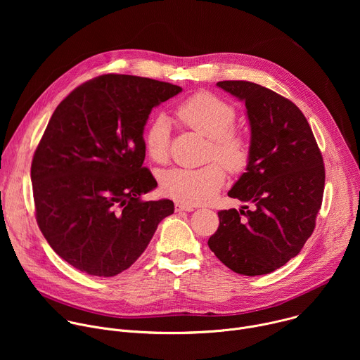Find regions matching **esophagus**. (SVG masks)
<instances>
[{"label": "esophagus", "instance_id": "34e87169", "mask_svg": "<svg viewBox=\"0 0 360 360\" xmlns=\"http://www.w3.org/2000/svg\"><path fill=\"white\" fill-rule=\"evenodd\" d=\"M175 210L179 212V211H185V212H192L195 210V207H192V205H188V203H184V202H176L175 203Z\"/></svg>", "mask_w": 360, "mask_h": 360}]
</instances>
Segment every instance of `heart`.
<instances>
[{"mask_svg":"<svg viewBox=\"0 0 360 360\" xmlns=\"http://www.w3.org/2000/svg\"><path fill=\"white\" fill-rule=\"evenodd\" d=\"M179 121L210 139L208 158L218 160L231 172H240L250 160V143L245 134L233 128L236 110L226 99L211 94L198 92L176 108ZM169 120L165 115L153 118L145 129V150L148 157L162 164L169 155ZM219 162L202 168H174L161 175V189L165 195L198 205L211 200L225 182V169Z\"/></svg>","mask_w":360,"mask_h":360,"instance_id":"obj_1","label":"heart"}]
</instances>
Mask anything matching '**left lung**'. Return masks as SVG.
Here are the masks:
<instances>
[{"label": "left lung", "instance_id": "1", "mask_svg": "<svg viewBox=\"0 0 360 360\" xmlns=\"http://www.w3.org/2000/svg\"><path fill=\"white\" fill-rule=\"evenodd\" d=\"M217 85L246 107L250 160L228 195L250 207L219 211L208 245L236 274H271L295 258L315 229L325 189L322 153L304 115L288 98L249 81Z\"/></svg>", "mask_w": 360, "mask_h": 360}]
</instances>
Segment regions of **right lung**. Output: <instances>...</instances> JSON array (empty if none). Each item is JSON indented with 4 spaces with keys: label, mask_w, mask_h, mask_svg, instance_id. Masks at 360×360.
I'll return each mask as SVG.
<instances>
[{
    "label": "right lung",
    "mask_w": 360,
    "mask_h": 360,
    "mask_svg": "<svg viewBox=\"0 0 360 360\" xmlns=\"http://www.w3.org/2000/svg\"><path fill=\"white\" fill-rule=\"evenodd\" d=\"M181 86L107 74L77 86L54 111L34 152L37 224L75 269L111 278L128 269L174 214L169 199L143 200L157 181L145 168L143 127Z\"/></svg>",
    "instance_id": "right-lung-1"
}]
</instances>
